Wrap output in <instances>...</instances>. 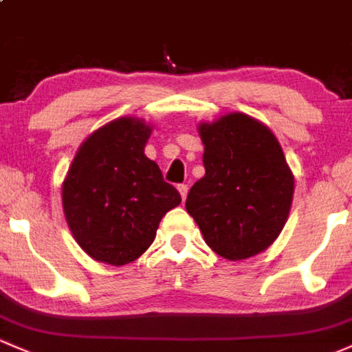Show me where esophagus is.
Returning <instances> with one entry per match:
<instances>
[{"label":"esophagus","instance_id":"1","mask_svg":"<svg viewBox=\"0 0 352 352\" xmlns=\"http://www.w3.org/2000/svg\"><path fill=\"white\" fill-rule=\"evenodd\" d=\"M177 191H179L183 201H186V196H188V186H186V184H179V186H177Z\"/></svg>","mask_w":352,"mask_h":352}]
</instances>
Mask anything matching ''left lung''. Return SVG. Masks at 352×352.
Wrapping results in <instances>:
<instances>
[{
    "instance_id": "obj_1",
    "label": "left lung",
    "mask_w": 352,
    "mask_h": 352,
    "mask_svg": "<svg viewBox=\"0 0 352 352\" xmlns=\"http://www.w3.org/2000/svg\"><path fill=\"white\" fill-rule=\"evenodd\" d=\"M205 176L188 192L186 210L214 253L245 260L267 250L285 226L294 175L263 122L230 112L198 124Z\"/></svg>"
}]
</instances>
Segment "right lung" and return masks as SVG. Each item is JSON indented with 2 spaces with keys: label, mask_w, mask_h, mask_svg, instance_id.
Segmentation results:
<instances>
[{
  "label": "right lung",
  "mask_w": 352,
  "mask_h": 352,
  "mask_svg": "<svg viewBox=\"0 0 352 352\" xmlns=\"http://www.w3.org/2000/svg\"><path fill=\"white\" fill-rule=\"evenodd\" d=\"M153 127L119 117L82 142L62 184L69 228L87 255L120 267L156 238L161 218L181 203L160 166L144 154Z\"/></svg>",
  "instance_id": "obj_1"
}]
</instances>
